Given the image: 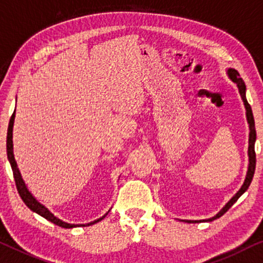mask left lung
Segmentation results:
<instances>
[{"instance_id":"left-lung-1","label":"left lung","mask_w":263,"mask_h":263,"mask_svg":"<svg viewBox=\"0 0 263 263\" xmlns=\"http://www.w3.org/2000/svg\"><path fill=\"white\" fill-rule=\"evenodd\" d=\"M227 76H229V78L232 80L233 83H236V85L238 87V91H239L241 100H243L244 107H246L247 120H248V124H249V129H250V132H249V146H248V156H249V164H248V171H247L246 179H244V183H243V185H241V187L237 191V194L234 195L233 197L231 198L230 201L227 202L225 205H223L222 209L218 213V214L214 215V216H212V218H209V219H204V220H181V221H184V222H189V223L211 222V221H214L215 219H219L220 216H222L223 214H225V213L229 211L231 207H232L234 203L237 202V199L239 198L240 196L243 195L244 192L248 190V187L250 186L251 180H253V177H254V173H255V166H256V155H255V142H256V129H255V121H254L253 110H251L250 104L248 103V101H247V96H246L247 87H246V84H244V82H243V79L240 78L239 73H238L234 68H229V69H227Z\"/></svg>"}]
</instances>
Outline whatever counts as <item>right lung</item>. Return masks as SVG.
<instances>
[{
  "mask_svg": "<svg viewBox=\"0 0 263 263\" xmlns=\"http://www.w3.org/2000/svg\"><path fill=\"white\" fill-rule=\"evenodd\" d=\"M14 119H15V110H14L12 118H10L9 126H8V132H7V155H8L9 163H10V166H12L13 176H14V180H15L17 192H19L20 197H22L24 203H25L27 207H29L32 212L37 213L38 215L43 216V218L47 219L48 221L55 223V225H58V226L64 227V229H73V227H78V226H90V225H93V223L99 222L102 219L106 218V215L108 214V213H106V214H104L102 218L97 219V220H95V221H91L89 223H78V225H76V223H68L66 221H62L61 219L56 218V216L52 214V213L49 211V209L45 207V205H43L42 203L37 201L36 197H34V196L29 191V189H27L25 181H24L23 177H22V173H20L19 168H17L16 161H15V159H14V153H13V125H14Z\"/></svg>",
  "mask_w": 263,
  "mask_h": 263,
  "instance_id": "1",
  "label": "right lung"
}]
</instances>
